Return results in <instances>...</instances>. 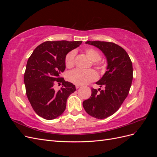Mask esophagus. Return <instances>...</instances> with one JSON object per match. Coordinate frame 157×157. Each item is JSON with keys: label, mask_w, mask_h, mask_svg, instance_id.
Returning a JSON list of instances; mask_svg holds the SVG:
<instances>
[{"label": "esophagus", "mask_w": 157, "mask_h": 157, "mask_svg": "<svg viewBox=\"0 0 157 157\" xmlns=\"http://www.w3.org/2000/svg\"><path fill=\"white\" fill-rule=\"evenodd\" d=\"M80 87V85H76V88H77V89H78Z\"/></svg>", "instance_id": "esophagus-1"}]
</instances>
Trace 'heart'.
<instances>
[{
  "mask_svg": "<svg viewBox=\"0 0 157 157\" xmlns=\"http://www.w3.org/2000/svg\"><path fill=\"white\" fill-rule=\"evenodd\" d=\"M85 53L88 58L92 61H94V65L99 67L98 61L101 59V56L100 52L96 49L92 48H88L85 49ZM76 56V52L72 50L67 54L65 59V63L66 67L71 68L74 65L75 59ZM67 78L71 82L77 85L86 84L90 82L94 81L98 78V75L94 70L82 71L80 69H75L68 74Z\"/></svg>",
  "mask_w": 157,
  "mask_h": 157,
  "instance_id": "heart-1",
  "label": "heart"
}]
</instances>
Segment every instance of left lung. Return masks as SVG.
I'll list each match as a JSON object with an SVG mask.
<instances>
[{"instance_id":"obj_1","label":"left lung","mask_w":157,"mask_h":157,"mask_svg":"<svg viewBox=\"0 0 157 157\" xmlns=\"http://www.w3.org/2000/svg\"><path fill=\"white\" fill-rule=\"evenodd\" d=\"M86 44L103 52L107 67L101 78L96 82L103 89L92 88L91 96L83 101L82 105L90 116L104 119L117 111L129 93L133 79L132 63L127 52L113 42L87 41Z\"/></svg>"}]
</instances>
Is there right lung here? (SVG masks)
<instances>
[{
  "label": "right lung",
  "instance_id": "add662e5",
  "mask_svg": "<svg viewBox=\"0 0 157 157\" xmlns=\"http://www.w3.org/2000/svg\"><path fill=\"white\" fill-rule=\"evenodd\" d=\"M82 41H46L38 46L27 61L24 74L26 94L38 115L46 120L59 117L66 108L67 99L76 88L60 75L65 69V59ZM63 83L58 91L55 83Z\"/></svg>",
  "mask_w": 157,
  "mask_h": 157
}]
</instances>
